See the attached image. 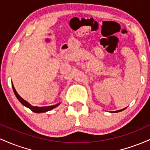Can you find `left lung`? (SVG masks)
<instances>
[{"mask_svg":"<svg viewBox=\"0 0 150 150\" xmlns=\"http://www.w3.org/2000/svg\"><path fill=\"white\" fill-rule=\"evenodd\" d=\"M125 108H123V109H122V110H116V111H114V112H120V111H122V110H125Z\"/></svg>","mask_w":150,"mask_h":150,"instance_id":"1","label":"left lung"}]
</instances>
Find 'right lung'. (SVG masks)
<instances>
[{"label":"right lung","mask_w":150,"mask_h":150,"mask_svg":"<svg viewBox=\"0 0 150 150\" xmlns=\"http://www.w3.org/2000/svg\"><path fill=\"white\" fill-rule=\"evenodd\" d=\"M12 87H13V91H14L15 95H16V96L17 97V98L18 99V100H19V101L21 102L23 105H25V106H26L27 108H30V110H33V111L35 112H38V113H40V112H44L49 111V110H52V109L54 108L57 107L60 104V103H59L56 104V105H51V106H46V107L33 106V105H30L29 103L27 102L26 100H24V99L23 98H21V96H20L19 94L17 93L16 90V89H15L14 86H13V83H12Z\"/></svg>","instance_id":"add662e5"}]
</instances>
